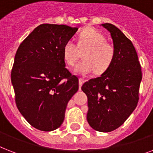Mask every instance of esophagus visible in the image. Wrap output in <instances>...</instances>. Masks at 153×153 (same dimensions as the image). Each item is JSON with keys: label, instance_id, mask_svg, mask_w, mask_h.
I'll return each instance as SVG.
<instances>
[{"label": "esophagus", "instance_id": "obj_1", "mask_svg": "<svg viewBox=\"0 0 153 153\" xmlns=\"http://www.w3.org/2000/svg\"><path fill=\"white\" fill-rule=\"evenodd\" d=\"M85 82V80L84 79H82V78H79V89H80L81 87H82V84Z\"/></svg>", "mask_w": 153, "mask_h": 153}]
</instances>
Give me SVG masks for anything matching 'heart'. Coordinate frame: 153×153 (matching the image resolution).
Here are the masks:
<instances>
[{
  "label": "heart",
  "instance_id": "obj_1",
  "mask_svg": "<svg viewBox=\"0 0 153 153\" xmlns=\"http://www.w3.org/2000/svg\"><path fill=\"white\" fill-rule=\"evenodd\" d=\"M106 37L94 28H86L78 35L77 45L72 41H68L63 48V56L68 66L75 65L79 59V50L83 51V60L75 68V71L82 74H87L94 70L100 74L105 72L111 65L115 57V47L106 42Z\"/></svg>",
  "mask_w": 153,
  "mask_h": 153
}]
</instances>
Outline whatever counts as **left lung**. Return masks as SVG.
I'll use <instances>...</instances> for the list:
<instances>
[{
	"instance_id": "1",
	"label": "left lung",
	"mask_w": 153,
	"mask_h": 153,
	"mask_svg": "<svg viewBox=\"0 0 153 153\" xmlns=\"http://www.w3.org/2000/svg\"><path fill=\"white\" fill-rule=\"evenodd\" d=\"M102 26L111 33L115 57L110 68L100 77L84 83L82 90L88 98L90 126L97 131L111 132L123 125L136 108L142 73L131 41L114 25Z\"/></svg>"
}]
</instances>
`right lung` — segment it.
Here are the masks:
<instances>
[{"label":"right lung","mask_w":153,"mask_h":153,"mask_svg":"<svg viewBox=\"0 0 153 153\" xmlns=\"http://www.w3.org/2000/svg\"><path fill=\"white\" fill-rule=\"evenodd\" d=\"M78 30L67 25L41 24L19 46L11 72L16 106L42 131L61 126L79 79L65 68L63 48Z\"/></svg>","instance_id":"1"}]
</instances>
